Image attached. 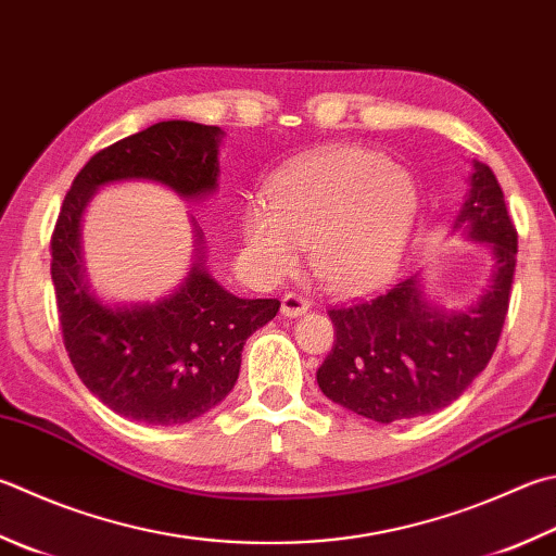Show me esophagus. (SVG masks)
<instances>
[{
  "mask_svg": "<svg viewBox=\"0 0 556 556\" xmlns=\"http://www.w3.org/2000/svg\"><path fill=\"white\" fill-rule=\"evenodd\" d=\"M309 307H312L309 298L300 295V292H286L280 300L282 317H302V314L309 312Z\"/></svg>",
  "mask_w": 556,
  "mask_h": 556,
  "instance_id": "obj_1",
  "label": "esophagus"
}]
</instances>
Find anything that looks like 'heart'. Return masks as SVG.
<instances>
[{"label":"heart","instance_id":"obj_1","mask_svg":"<svg viewBox=\"0 0 556 556\" xmlns=\"http://www.w3.org/2000/svg\"><path fill=\"white\" fill-rule=\"evenodd\" d=\"M418 205L414 176L382 152L337 148L280 172L266 207L244 213L242 235L268 276L290 274L302 247L324 286L353 295L396 274Z\"/></svg>","mask_w":556,"mask_h":556}]
</instances>
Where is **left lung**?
I'll list each match as a JSON object with an SVG mask.
<instances>
[{
	"label": "left lung",
	"mask_w": 556,
	"mask_h": 556,
	"mask_svg": "<svg viewBox=\"0 0 556 556\" xmlns=\"http://www.w3.org/2000/svg\"><path fill=\"white\" fill-rule=\"evenodd\" d=\"M455 227L494 251L484 295L465 312H447L412 276L372 300L331 307L333 345L317 370L331 402L377 424L406 421L453 404L486 368L508 314L518 254L504 191L486 164L475 162Z\"/></svg>",
	"instance_id": "1"
}]
</instances>
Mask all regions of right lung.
Segmentation results:
<instances>
[{
    "label": "right lung",
    "mask_w": 556,
    "mask_h": 556,
    "mask_svg": "<svg viewBox=\"0 0 556 556\" xmlns=\"http://www.w3.org/2000/svg\"><path fill=\"white\" fill-rule=\"evenodd\" d=\"M219 138L217 125L162 121L113 142L81 166L52 229L50 276L72 368L93 396L132 421L179 426L211 412L237 382L247 339L276 317L280 302L232 295L198 256L169 298L103 305L84 280L81 213L97 188L113 181L148 179L191 201L211 195Z\"/></svg>",
    "instance_id": "add662e5"
}]
</instances>
